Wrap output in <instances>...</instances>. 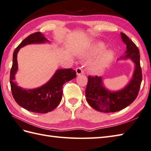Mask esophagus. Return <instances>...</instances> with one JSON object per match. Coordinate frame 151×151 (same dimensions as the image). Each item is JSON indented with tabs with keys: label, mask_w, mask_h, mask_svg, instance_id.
<instances>
[{
	"label": "esophagus",
	"mask_w": 151,
	"mask_h": 151,
	"mask_svg": "<svg viewBox=\"0 0 151 151\" xmlns=\"http://www.w3.org/2000/svg\"><path fill=\"white\" fill-rule=\"evenodd\" d=\"M76 73L77 75H81L84 73V70H83V66H79L76 68Z\"/></svg>",
	"instance_id": "esophagus-1"
}]
</instances>
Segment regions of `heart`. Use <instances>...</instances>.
I'll return each instance as SVG.
<instances>
[{"instance_id": "b5f03b06", "label": "heart", "mask_w": 151, "mask_h": 151, "mask_svg": "<svg viewBox=\"0 0 151 151\" xmlns=\"http://www.w3.org/2000/svg\"><path fill=\"white\" fill-rule=\"evenodd\" d=\"M106 48V45L103 43H98V44L94 46V52L95 53H100L102 52ZM113 57V52L112 51H108L104 55L103 58L96 63H95L91 66L90 70L91 71L94 73H98L102 71V70L105 68L106 64L111 60Z\"/></svg>"}]
</instances>
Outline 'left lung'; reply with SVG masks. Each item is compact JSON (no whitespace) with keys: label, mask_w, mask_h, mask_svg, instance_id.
I'll return each instance as SVG.
<instances>
[{"label":"left lung","mask_w":151,"mask_h":151,"mask_svg":"<svg viewBox=\"0 0 151 151\" xmlns=\"http://www.w3.org/2000/svg\"><path fill=\"white\" fill-rule=\"evenodd\" d=\"M122 42L127 45L126 55L135 63V71L130 82L122 90L111 92L103 86L101 77L89 76L85 90L86 100L92 107L104 113L119 111L131 104L137 98L142 81L139 49L125 34L121 32Z\"/></svg>","instance_id":"left-lung-1"}]
</instances>
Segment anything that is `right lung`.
<instances>
[{
    "instance_id": "1",
    "label": "right lung",
    "mask_w": 151,
    "mask_h": 151,
    "mask_svg": "<svg viewBox=\"0 0 151 151\" xmlns=\"http://www.w3.org/2000/svg\"><path fill=\"white\" fill-rule=\"evenodd\" d=\"M49 42L41 32L31 34L15 48L13 54V63L10 70V82L12 96L20 106L29 111L46 113L56 108L62 100L63 87L66 82L74 79L76 72L72 68L58 70L47 83L35 89L22 88L14 83L17 70V54L19 49L30 44Z\"/></svg>"
}]
</instances>
